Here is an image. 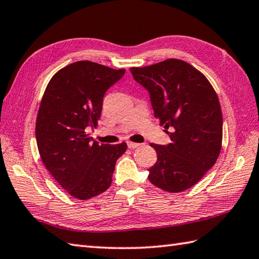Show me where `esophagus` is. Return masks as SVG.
<instances>
[{
  "label": "esophagus",
  "mask_w": 259,
  "mask_h": 259,
  "mask_svg": "<svg viewBox=\"0 0 259 259\" xmlns=\"http://www.w3.org/2000/svg\"><path fill=\"white\" fill-rule=\"evenodd\" d=\"M139 146H140V144H136V142L128 141V148H130V149H135V148H138Z\"/></svg>",
  "instance_id": "34e87169"
}]
</instances>
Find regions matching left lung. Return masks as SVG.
<instances>
[{
	"label": "left lung",
	"instance_id": "obj_1",
	"mask_svg": "<svg viewBox=\"0 0 259 259\" xmlns=\"http://www.w3.org/2000/svg\"><path fill=\"white\" fill-rule=\"evenodd\" d=\"M130 71L149 92L155 117L171 140L167 146L150 145L158 159L148 169V178L164 191L190 188L221 153L223 114L217 93L200 71L183 60L168 59Z\"/></svg>",
	"mask_w": 259,
	"mask_h": 259
}]
</instances>
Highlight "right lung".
Masks as SVG:
<instances>
[{
	"instance_id": "right-lung-1",
	"label": "right lung",
	"mask_w": 259,
	"mask_h": 259,
	"mask_svg": "<svg viewBox=\"0 0 259 259\" xmlns=\"http://www.w3.org/2000/svg\"><path fill=\"white\" fill-rule=\"evenodd\" d=\"M124 72L91 61L71 63L52 76L42 97L35 124L38 152L48 171L76 199L106 191L115 161L126 150L125 142L99 145L88 134L100 119L104 93Z\"/></svg>"
}]
</instances>
